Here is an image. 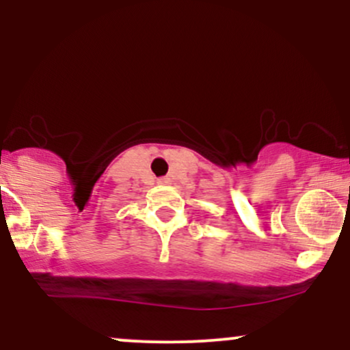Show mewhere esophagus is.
Segmentation results:
<instances>
[{
  "label": "esophagus",
  "instance_id": "obj_1",
  "mask_svg": "<svg viewBox=\"0 0 350 350\" xmlns=\"http://www.w3.org/2000/svg\"><path fill=\"white\" fill-rule=\"evenodd\" d=\"M158 184H161V186H167V184H171V179L170 178H161V179H158Z\"/></svg>",
  "mask_w": 350,
  "mask_h": 350
}]
</instances>
